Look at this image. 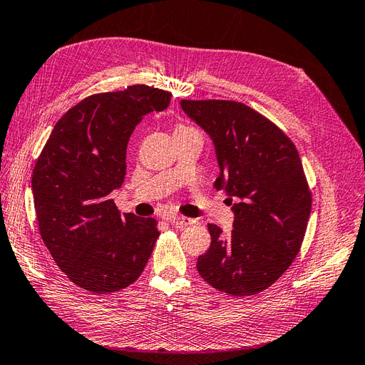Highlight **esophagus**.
I'll return each instance as SVG.
<instances>
[{
    "instance_id": "esophagus-1",
    "label": "esophagus",
    "mask_w": 365,
    "mask_h": 365,
    "mask_svg": "<svg viewBox=\"0 0 365 365\" xmlns=\"http://www.w3.org/2000/svg\"><path fill=\"white\" fill-rule=\"evenodd\" d=\"M169 222L175 227V228H185L192 225L195 220L189 219V217H184V216H170L169 217Z\"/></svg>"
}]
</instances>
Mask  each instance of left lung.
<instances>
[{
    "label": "left lung",
    "mask_w": 365,
    "mask_h": 365,
    "mask_svg": "<svg viewBox=\"0 0 365 365\" xmlns=\"http://www.w3.org/2000/svg\"><path fill=\"white\" fill-rule=\"evenodd\" d=\"M181 106L215 143L216 189L239 197L228 240L208 224L212 244L197 257V272L235 297L268 289L300 252L311 215L312 192L298 150L277 125L240 102L181 101Z\"/></svg>",
    "instance_id": "1"
}]
</instances>
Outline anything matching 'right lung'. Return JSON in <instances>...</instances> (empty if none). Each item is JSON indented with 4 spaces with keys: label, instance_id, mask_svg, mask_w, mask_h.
<instances>
[{
    "label": "right lung",
    "instance_id": "1",
    "mask_svg": "<svg viewBox=\"0 0 365 365\" xmlns=\"http://www.w3.org/2000/svg\"><path fill=\"white\" fill-rule=\"evenodd\" d=\"M172 94L148 85L85 97L65 113L31 175L39 235L53 260L79 288L109 294L145 269L160 236L157 220L121 216L109 197L123 184L132 130Z\"/></svg>",
    "mask_w": 365,
    "mask_h": 365
}]
</instances>
